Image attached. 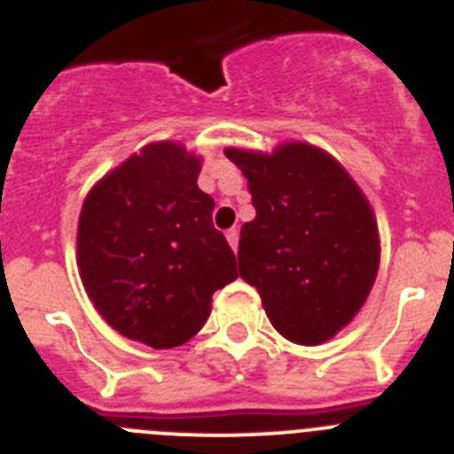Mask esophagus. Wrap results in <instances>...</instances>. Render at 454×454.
<instances>
[{
  "label": "esophagus",
  "mask_w": 454,
  "mask_h": 454,
  "mask_svg": "<svg viewBox=\"0 0 454 454\" xmlns=\"http://www.w3.org/2000/svg\"><path fill=\"white\" fill-rule=\"evenodd\" d=\"M227 243H230L231 250H239V230H230L227 231Z\"/></svg>",
  "instance_id": "1"
}]
</instances>
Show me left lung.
Here are the masks:
<instances>
[{
	"instance_id": "1",
	"label": "left lung",
	"mask_w": 454,
	"mask_h": 454,
	"mask_svg": "<svg viewBox=\"0 0 454 454\" xmlns=\"http://www.w3.org/2000/svg\"><path fill=\"white\" fill-rule=\"evenodd\" d=\"M256 218L240 227L239 275L284 339L320 346L352 323L380 268L371 202L334 156L302 140L268 152L227 147Z\"/></svg>"
}]
</instances>
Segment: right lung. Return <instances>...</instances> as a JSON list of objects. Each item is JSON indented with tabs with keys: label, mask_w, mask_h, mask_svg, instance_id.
<instances>
[{
	"label": "right lung",
	"mask_w": 454,
	"mask_h": 454,
	"mask_svg": "<svg viewBox=\"0 0 454 454\" xmlns=\"http://www.w3.org/2000/svg\"><path fill=\"white\" fill-rule=\"evenodd\" d=\"M200 170L202 159L182 143H150L104 175L79 214L88 298L115 332L156 350L198 334L211 295L239 277Z\"/></svg>",
	"instance_id": "1"
}]
</instances>
